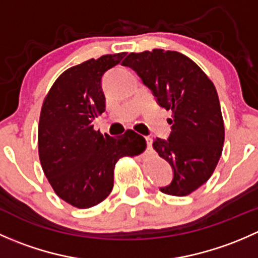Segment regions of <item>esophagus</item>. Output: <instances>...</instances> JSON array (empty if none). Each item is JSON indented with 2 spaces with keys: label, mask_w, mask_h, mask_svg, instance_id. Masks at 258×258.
I'll list each match as a JSON object with an SVG mask.
<instances>
[{
  "label": "esophagus",
  "mask_w": 258,
  "mask_h": 258,
  "mask_svg": "<svg viewBox=\"0 0 258 258\" xmlns=\"http://www.w3.org/2000/svg\"><path fill=\"white\" fill-rule=\"evenodd\" d=\"M146 141H147V148L148 150H152V140L150 137H146Z\"/></svg>",
  "instance_id": "1"
}]
</instances>
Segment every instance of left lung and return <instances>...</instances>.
I'll list each match as a JSON object with an SVG mask.
<instances>
[{"label":"left lung","mask_w":258,"mask_h":258,"mask_svg":"<svg viewBox=\"0 0 258 258\" xmlns=\"http://www.w3.org/2000/svg\"><path fill=\"white\" fill-rule=\"evenodd\" d=\"M153 92L161 107L172 111L168 141L153 148L173 170V179L161 191L187 196L212 176L225 142V124L215 85L184 54L176 51L132 52L123 59Z\"/></svg>","instance_id":"obj_1"}]
</instances>
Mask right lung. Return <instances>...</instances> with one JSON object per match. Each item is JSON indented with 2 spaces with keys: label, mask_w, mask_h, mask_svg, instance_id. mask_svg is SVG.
<instances>
[{
  "label": "right lung",
  "mask_w": 258,
  "mask_h": 258,
  "mask_svg": "<svg viewBox=\"0 0 258 258\" xmlns=\"http://www.w3.org/2000/svg\"><path fill=\"white\" fill-rule=\"evenodd\" d=\"M124 52L103 54L66 70L43 100L38 123L41 166L57 196L77 209L102 202L113 187L117 161L141 155L146 140L132 130L114 139L93 128L105 111L101 79Z\"/></svg>",
  "instance_id": "obj_1"
}]
</instances>
